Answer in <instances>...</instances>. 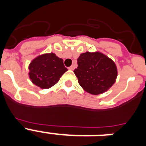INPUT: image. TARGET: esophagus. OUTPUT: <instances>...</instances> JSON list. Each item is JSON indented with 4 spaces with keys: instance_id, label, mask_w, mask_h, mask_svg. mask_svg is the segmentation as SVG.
Returning a JSON list of instances; mask_svg holds the SVG:
<instances>
[{
    "instance_id": "34e87169",
    "label": "esophagus",
    "mask_w": 146,
    "mask_h": 146,
    "mask_svg": "<svg viewBox=\"0 0 146 146\" xmlns=\"http://www.w3.org/2000/svg\"><path fill=\"white\" fill-rule=\"evenodd\" d=\"M74 69V65H72V66H71L70 67H69V69H70V70H73Z\"/></svg>"
}]
</instances>
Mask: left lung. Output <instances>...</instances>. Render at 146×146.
<instances>
[{
	"label": "left lung",
	"instance_id": "left-lung-1",
	"mask_svg": "<svg viewBox=\"0 0 146 146\" xmlns=\"http://www.w3.org/2000/svg\"><path fill=\"white\" fill-rule=\"evenodd\" d=\"M74 73L86 92L99 95L106 92L116 81L118 69L115 62L100 52H86L77 58Z\"/></svg>",
	"mask_w": 146,
	"mask_h": 146
}]
</instances>
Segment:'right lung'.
Instances as JSON below:
<instances>
[{
    "mask_svg": "<svg viewBox=\"0 0 146 146\" xmlns=\"http://www.w3.org/2000/svg\"><path fill=\"white\" fill-rule=\"evenodd\" d=\"M28 76L35 86L42 89L50 88L58 82L68 69L64 60L55 53H45L35 58L30 63Z\"/></svg>",
    "mask_w": 146,
    "mask_h": 146,
    "instance_id": "add662e5",
    "label": "right lung"
}]
</instances>
